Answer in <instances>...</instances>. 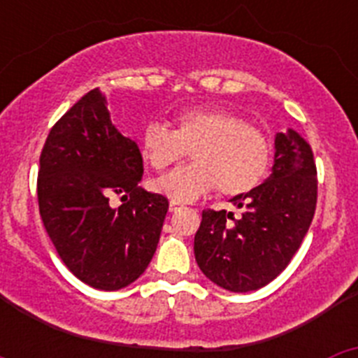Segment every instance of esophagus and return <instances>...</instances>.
Listing matches in <instances>:
<instances>
[{"label":"esophagus","mask_w":358,"mask_h":358,"mask_svg":"<svg viewBox=\"0 0 358 358\" xmlns=\"http://www.w3.org/2000/svg\"><path fill=\"white\" fill-rule=\"evenodd\" d=\"M181 208H182V206H181V204H179V202H173V201H172V202H170L169 210H170V211H177V210H181Z\"/></svg>","instance_id":"esophagus-1"}]
</instances>
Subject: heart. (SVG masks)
I'll return each instance as SVG.
<instances>
[{"label": "heart", "instance_id": "obj_1", "mask_svg": "<svg viewBox=\"0 0 358 358\" xmlns=\"http://www.w3.org/2000/svg\"><path fill=\"white\" fill-rule=\"evenodd\" d=\"M143 159L157 172L181 163L188 150L194 164L152 182L173 202H189L217 188L224 197L249 194L273 163V141L262 129L227 109H188L173 116V131L150 122L140 134Z\"/></svg>", "mask_w": 358, "mask_h": 358}]
</instances>
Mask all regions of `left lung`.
Instances as JSON below:
<instances>
[{
    "label": "left lung",
    "instance_id": "left-lung-1",
    "mask_svg": "<svg viewBox=\"0 0 358 358\" xmlns=\"http://www.w3.org/2000/svg\"><path fill=\"white\" fill-rule=\"evenodd\" d=\"M274 166L267 181L231 202L202 211L194 251L201 271L222 289L251 292L265 287L290 264L315 213L317 169L314 152L296 131L276 134Z\"/></svg>",
    "mask_w": 358,
    "mask_h": 358
}]
</instances>
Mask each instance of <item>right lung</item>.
<instances>
[{
	"label": "right lung",
	"mask_w": 358,
	"mask_h": 358,
	"mask_svg": "<svg viewBox=\"0 0 358 358\" xmlns=\"http://www.w3.org/2000/svg\"><path fill=\"white\" fill-rule=\"evenodd\" d=\"M141 176L140 148L113 125L98 90L50 131L37 176L41 218L61 260L85 285L123 289L150 264L169 199L138 186ZM113 194L122 195L118 208Z\"/></svg>",
	"instance_id": "add662e5"
}]
</instances>
